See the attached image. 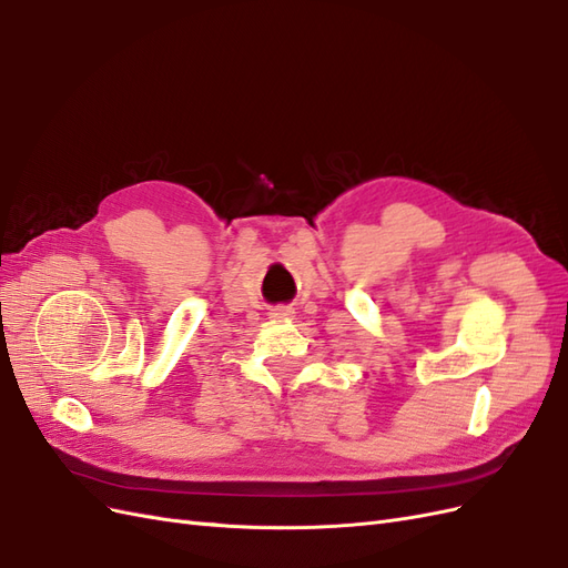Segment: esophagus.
Wrapping results in <instances>:
<instances>
[{
  "instance_id": "34e87169",
  "label": "esophagus",
  "mask_w": 568,
  "mask_h": 568,
  "mask_svg": "<svg viewBox=\"0 0 568 568\" xmlns=\"http://www.w3.org/2000/svg\"><path fill=\"white\" fill-rule=\"evenodd\" d=\"M270 317H272L274 322L291 320V317H294V307H291V305H280V307H274V311L270 313Z\"/></svg>"
}]
</instances>
